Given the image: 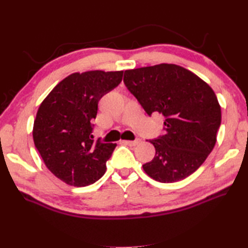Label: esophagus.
<instances>
[{
    "instance_id": "1",
    "label": "esophagus",
    "mask_w": 248,
    "mask_h": 248,
    "mask_svg": "<svg viewBox=\"0 0 248 248\" xmlns=\"http://www.w3.org/2000/svg\"><path fill=\"white\" fill-rule=\"evenodd\" d=\"M140 142H141V140H140V139L134 140V141H124L125 145H129V146H136V145H138Z\"/></svg>"
}]
</instances>
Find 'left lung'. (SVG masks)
Listing matches in <instances>:
<instances>
[{
	"label": "left lung",
	"mask_w": 248,
	"mask_h": 248,
	"mask_svg": "<svg viewBox=\"0 0 248 248\" xmlns=\"http://www.w3.org/2000/svg\"><path fill=\"white\" fill-rule=\"evenodd\" d=\"M124 82L148 116L165 117L164 136L150 140L156 154L143 165L146 174L171 183L195 172L213 151L221 124L213 89L174 64L125 70Z\"/></svg>",
	"instance_id": "obj_1"
}]
</instances>
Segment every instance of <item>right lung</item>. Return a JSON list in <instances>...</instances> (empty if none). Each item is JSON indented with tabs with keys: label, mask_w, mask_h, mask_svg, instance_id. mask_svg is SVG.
I'll list each match as a JSON object with an SVG mask.
<instances>
[{
	"label": "right lung",
	"mask_w": 248,
	"mask_h": 248,
	"mask_svg": "<svg viewBox=\"0 0 248 248\" xmlns=\"http://www.w3.org/2000/svg\"><path fill=\"white\" fill-rule=\"evenodd\" d=\"M124 71L91 70L62 80L40 105L33 142L44 164L62 182L77 187L96 182L117 144L93 140L97 104L123 80Z\"/></svg>",
	"instance_id": "1"
}]
</instances>
